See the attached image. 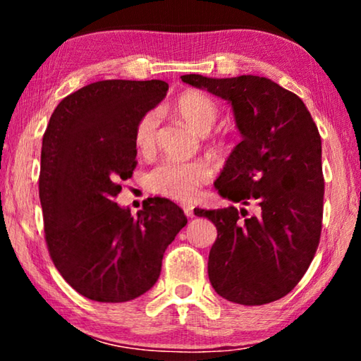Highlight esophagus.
<instances>
[{
	"instance_id": "1",
	"label": "esophagus",
	"mask_w": 361,
	"mask_h": 361,
	"mask_svg": "<svg viewBox=\"0 0 361 361\" xmlns=\"http://www.w3.org/2000/svg\"><path fill=\"white\" fill-rule=\"evenodd\" d=\"M183 212H185V215H186L188 218H194V216H195V213H194V207H192V205H189V204L183 205Z\"/></svg>"
}]
</instances>
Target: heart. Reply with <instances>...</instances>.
<instances>
[{
    "label": "heart",
    "instance_id": "1",
    "mask_svg": "<svg viewBox=\"0 0 361 361\" xmlns=\"http://www.w3.org/2000/svg\"><path fill=\"white\" fill-rule=\"evenodd\" d=\"M173 111L178 118L197 133L210 132L216 124L219 109L210 97L199 92H186L180 95L173 103ZM161 116L156 109L146 111L133 127V143L143 154H148L156 148L157 129ZM213 169L204 159L195 161H175L164 159L149 170L146 185L151 192L162 197L188 202L199 188L209 183Z\"/></svg>",
    "mask_w": 361,
    "mask_h": 361
}]
</instances>
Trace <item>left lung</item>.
Returning a JSON list of instances; mask_svg holds the SVG:
<instances>
[{"label": "left lung", "mask_w": 361, "mask_h": 361, "mask_svg": "<svg viewBox=\"0 0 361 361\" xmlns=\"http://www.w3.org/2000/svg\"><path fill=\"white\" fill-rule=\"evenodd\" d=\"M181 81L229 100L242 133L215 188L243 209L194 210L218 229L210 283L237 304L277 301L299 283L319 248L325 189L319 129L304 102L267 78Z\"/></svg>", "instance_id": "left-lung-1"}]
</instances>
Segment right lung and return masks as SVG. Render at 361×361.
<instances>
[{"instance_id": "add662e5", "label": "right lung", "mask_w": 361, "mask_h": 361, "mask_svg": "<svg viewBox=\"0 0 361 361\" xmlns=\"http://www.w3.org/2000/svg\"><path fill=\"white\" fill-rule=\"evenodd\" d=\"M159 79H106L66 95L42 137L39 199L49 256L79 295L126 302L148 291L188 218L167 199L137 216L114 202L137 167L133 127L166 97Z\"/></svg>"}]
</instances>
